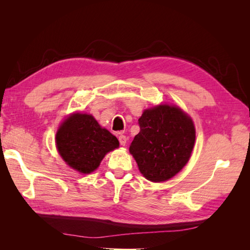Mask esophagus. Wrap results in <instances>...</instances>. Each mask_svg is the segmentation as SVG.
I'll return each instance as SVG.
<instances>
[{
  "mask_svg": "<svg viewBox=\"0 0 250 250\" xmlns=\"http://www.w3.org/2000/svg\"><path fill=\"white\" fill-rule=\"evenodd\" d=\"M119 142H120L121 145L125 146V145H126V142H127V138L125 137V135L121 134V135H119Z\"/></svg>",
  "mask_w": 250,
  "mask_h": 250,
  "instance_id": "1",
  "label": "esophagus"
}]
</instances>
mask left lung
I'll list each match as a JSON object with an SVG mask.
<instances>
[{
    "label": "left lung",
    "instance_id": "left-lung-1",
    "mask_svg": "<svg viewBox=\"0 0 250 250\" xmlns=\"http://www.w3.org/2000/svg\"><path fill=\"white\" fill-rule=\"evenodd\" d=\"M140 132L129 152L144 177L153 183L166 181L183 169L195 144L192 119L175 105L162 104L144 110Z\"/></svg>",
    "mask_w": 250,
    "mask_h": 250
}]
</instances>
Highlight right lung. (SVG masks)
I'll list each match as a JSON object with an SVG mask.
<instances>
[{
    "mask_svg": "<svg viewBox=\"0 0 250 250\" xmlns=\"http://www.w3.org/2000/svg\"><path fill=\"white\" fill-rule=\"evenodd\" d=\"M56 147L71 168L89 174L99 167L105 154L119 147V141L92 115L75 112L59 126Z\"/></svg>",
    "mask_w": 250,
    "mask_h": 250,
    "instance_id": "obj_1",
    "label": "right lung"
}]
</instances>
